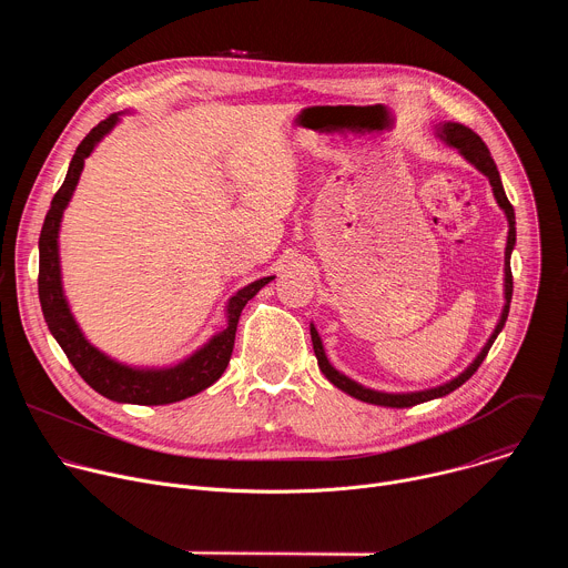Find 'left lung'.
I'll return each instance as SVG.
<instances>
[{
	"label": "left lung",
	"instance_id": "left-lung-1",
	"mask_svg": "<svg viewBox=\"0 0 568 568\" xmlns=\"http://www.w3.org/2000/svg\"><path fill=\"white\" fill-rule=\"evenodd\" d=\"M436 136L449 145V148H456V152L467 161V164H471L480 175L488 178L490 186H493V195L499 204V209L504 211L506 220H508V237H506V256H504V310H501V316L497 321V326L493 331V335L488 337V342H485V346L476 353V357L467 364L465 371H460L458 375H454L452 379L438 384V386H429V388H423V390H402V393H388V390H377V388H371V386H364L359 382H355L353 377L344 375L342 371H337L328 355H326V348H323V342L314 328V323H310V335H312V346H314V355H316V362H318V368L321 373L328 377V382H333L337 388H342L344 393L353 395L355 399H362V402H368V404H377V407H390V409H404V407H414V404H420V402H429V399H436V397H443V395H449L452 390H456L460 384H465L474 373L476 368L480 366V362L485 359V355H488L490 346L495 344V339L499 337V333L504 331L506 326V318H508V312H510V301H513V272H510V256H513V250H515V242H517V229H515V209L513 204L508 202L506 197V191H504V184H501V175L497 171V164L495 159L488 150V145L483 143V139L471 132L469 128L460 125V123H454V121H443L438 123L436 128Z\"/></svg>",
	"mask_w": 568,
	"mask_h": 568
}]
</instances>
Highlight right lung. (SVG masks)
<instances>
[{"instance_id":"1","label":"right lung","mask_w":568,"mask_h":568,"mask_svg":"<svg viewBox=\"0 0 568 568\" xmlns=\"http://www.w3.org/2000/svg\"><path fill=\"white\" fill-rule=\"evenodd\" d=\"M123 114H130V110L110 114L75 148L67 178L60 191L53 195L51 209L42 224L40 245H38L40 247L38 292H40V305H42L47 326L80 377L108 399L154 407V404H171V402H180L191 395H197L200 390L209 388L222 377L233 353L235 328H237L242 307H245L247 301H252L276 276H263L245 287H240L224 305V321H226L224 328L217 331L197 351H193L184 359L169 366H132V364L119 362L108 353H103L101 348H97L85 337L83 328L78 326V321L71 312V305L67 301L64 285H62L60 224H62L64 209L69 206L73 191L80 182V173L85 169V159L121 123Z\"/></svg>"}]
</instances>
